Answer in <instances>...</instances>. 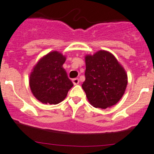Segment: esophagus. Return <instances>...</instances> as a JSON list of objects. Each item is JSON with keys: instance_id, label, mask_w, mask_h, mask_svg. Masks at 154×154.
I'll return each mask as SVG.
<instances>
[{"instance_id": "1", "label": "esophagus", "mask_w": 154, "mask_h": 154, "mask_svg": "<svg viewBox=\"0 0 154 154\" xmlns=\"http://www.w3.org/2000/svg\"><path fill=\"white\" fill-rule=\"evenodd\" d=\"M72 82L73 84H74V85H77V84H79V83H80V80H79L78 78H74L72 80Z\"/></svg>"}]
</instances>
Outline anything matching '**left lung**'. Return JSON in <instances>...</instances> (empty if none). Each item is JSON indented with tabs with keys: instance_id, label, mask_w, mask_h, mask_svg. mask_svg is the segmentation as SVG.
Listing matches in <instances>:
<instances>
[{
	"instance_id": "8db88e82",
	"label": "left lung",
	"mask_w": 154,
	"mask_h": 154,
	"mask_svg": "<svg viewBox=\"0 0 154 154\" xmlns=\"http://www.w3.org/2000/svg\"><path fill=\"white\" fill-rule=\"evenodd\" d=\"M86 80L82 87L89 103L96 108L106 109L122 99L128 84L124 67L109 51L100 50L87 54Z\"/></svg>"
}]
</instances>
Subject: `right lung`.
<instances>
[{"label":"right lung","instance_id":"obj_1","mask_svg":"<svg viewBox=\"0 0 154 154\" xmlns=\"http://www.w3.org/2000/svg\"><path fill=\"white\" fill-rule=\"evenodd\" d=\"M66 57L57 51L43 56L29 76V87L34 97L45 104H58L74 86L63 67Z\"/></svg>","mask_w":154,"mask_h":154}]
</instances>
